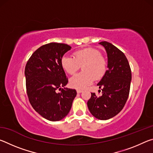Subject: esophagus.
<instances>
[{"instance_id":"obj_1","label":"esophagus","mask_w":153,"mask_h":153,"mask_svg":"<svg viewBox=\"0 0 153 153\" xmlns=\"http://www.w3.org/2000/svg\"><path fill=\"white\" fill-rule=\"evenodd\" d=\"M83 92V90H81V89H77V93H81V92Z\"/></svg>"}]
</instances>
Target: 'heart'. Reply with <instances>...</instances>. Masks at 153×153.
I'll return each instance as SVG.
<instances>
[{"label":"heart","instance_id":"obj_1","mask_svg":"<svg viewBox=\"0 0 153 153\" xmlns=\"http://www.w3.org/2000/svg\"><path fill=\"white\" fill-rule=\"evenodd\" d=\"M73 56L65 55L61 63L65 71L74 74L82 65V72L74 75L69 79L71 86L75 88H84L90 85L95 78L99 79L107 71V62L100 51L88 48L74 52Z\"/></svg>","mask_w":153,"mask_h":153}]
</instances>
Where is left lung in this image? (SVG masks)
Listing matches in <instances>:
<instances>
[{
  "mask_svg": "<svg viewBox=\"0 0 153 153\" xmlns=\"http://www.w3.org/2000/svg\"><path fill=\"white\" fill-rule=\"evenodd\" d=\"M99 44L104 46L107 52L108 69L97 84L101 89L102 96L97 97L95 93H91L87 105L94 117L107 120L123 109L128 98L131 73L123 52L106 41Z\"/></svg>",
  "mask_w": 153,
  "mask_h": 153,
  "instance_id": "left-lung-1",
  "label": "left lung"
}]
</instances>
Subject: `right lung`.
Returning <instances> with one entry per match:
<instances>
[{"label":"right lung","mask_w":153,"mask_h":153,"mask_svg":"<svg viewBox=\"0 0 153 153\" xmlns=\"http://www.w3.org/2000/svg\"><path fill=\"white\" fill-rule=\"evenodd\" d=\"M71 48L65 44H46L32 54L25 65L26 90L30 104L49 121H59L67 116L76 97V90L64 88L68 79L61 63L62 56ZM58 89L61 92H56Z\"/></svg>","instance_id":"right-lung-1"}]
</instances>
